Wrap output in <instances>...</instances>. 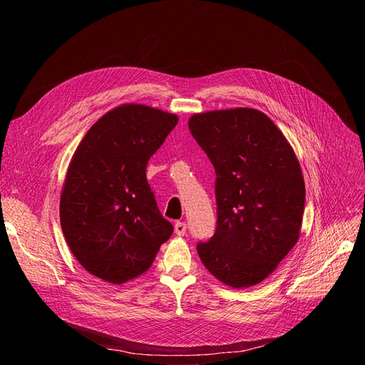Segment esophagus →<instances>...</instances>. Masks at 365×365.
Masks as SVG:
<instances>
[{"instance_id": "esophagus-1", "label": "esophagus", "mask_w": 365, "mask_h": 365, "mask_svg": "<svg viewBox=\"0 0 365 365\" xmlns=\"http://www.w3.org/2000/svg\"><path fill=\"white\" fill-rule=\"evenodd\" d=\"M175 232H176V235H179V237L185 235V232H186V224H185V222H176V224H175Z\"/></svg>"}]
</instances>
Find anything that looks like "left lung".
<instances>
[{
	"label": "left lung",
	"instance_id": "1",
	"mask_svg": "<svg viewBox=\"0 0 365 365\" xmlns=\"http://www.w3.org/2000/svg\"><path fill=\"white\" fill-rule=\"evenodd\" d=\"M189 130L217 173L218 225L196 247L200 262L232 289L262 283L300 235L306 192L296 153L254 108L197 113Z\"/></svg>",
	"mask_w": 365,
	"mask_h": 365
}]
</instances>
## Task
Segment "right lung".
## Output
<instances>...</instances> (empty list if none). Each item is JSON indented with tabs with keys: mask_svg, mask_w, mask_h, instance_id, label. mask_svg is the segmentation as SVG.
Here are the masks:
<instances>
[{
	"mask_svg": "<svg viewBox=\"0 0 365 365\" xmlns=\"http://www.w3.org/2000/svg\"><path fill=\"white\" fill-rule=\"evenodd\" d=\"M179 117L143 103L103 114L76 147L61 193V225L81 266L123 284L145 273L172 232L145 169Z\"/></svg>",
	"mask_w": 365,
	"mask_h": 365,
	"instance_id": "1",
	"label": "right lung"
}]
</instances>
